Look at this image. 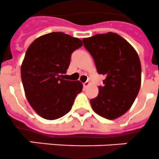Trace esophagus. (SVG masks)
Listing matches in <instances>:
<instances>
[{
	"label": "esophagus",
	"mask_w": 159,
	"mask_h": 159,
	"mask_svg": "<svg viewBox=\"0 0 159 159\" xmlns=\"http://www.w3.org/2000/svg\"><path fill=\"white\" fill-rule=\"evenodd\" d=\"M89 85H90V82H84V83H83V87H84V88H86V87H87V86H88Z\"/></svg>",
	"instance_id": "1"
}]
</instances>
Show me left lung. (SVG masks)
<instances>
[{
    "instance_id": "left-lung-1",
    "label": "left lung",
    "mask_w": 159,
    "mask_h": 159,
    "mask_svg": "<svg viewBox=\"0 0 159 159\" xmlns=\"http://www.w3.org/2000/svg\"><path fill=\"white\" fill-rule=\"evenodd\" d=\"M82 42L98 73L106 77L97 97L90 100L91 108L106 119H116L128 111L140 91V58L133 46L117 33L97 34Z\"/></svg>"
}]
</instances>
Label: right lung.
I'll return each instance as SVG.
<instances>
[{
	"label": "right lung",
	"mask_w": 159,
	"mask_h": 159,
	"mask_svg": "<svg viewBox=\"0 0 159 159\" xmlns=\"http://www.w3.org/2000/svg\"><path fill=\"white\" fill-rule=\"evenodd\" d=\"M82 46V40L58 32L37 37L28 46L21 65L22 82L31 107L45 119L67 114L82 91L80 81L62 77L72 53Z\"/></svg>",
	"instance_id": "right-lung-1"
}]
</instances>
